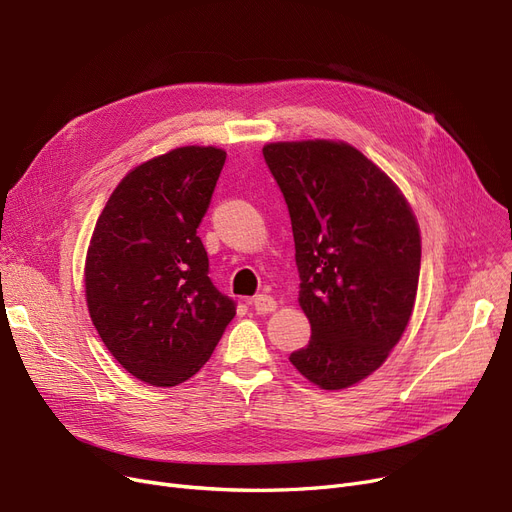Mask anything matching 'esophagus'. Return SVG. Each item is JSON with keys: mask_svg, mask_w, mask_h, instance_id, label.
Listing matches in <instances>:
<instances>
[{"mask_svg": "<svg viewBox=\"0 0 512 512\" xmlns=\"http://www.w3.org/2000/svg\"><path fill=\"white\" fill-rule=\"evenodd\" d=\"M253 307H255L257 314L265 316V314H272V311H276L278 303H276V299L270 297V295H257V297L253 299Z\"/></svg>", "mask_w": 512, "mask_h": 512, "instance_id": "obj_1", "label": "esophagus"}]
</instances>
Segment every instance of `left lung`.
Returning a JSON list of instances; mask_svg holds the SVG:
<instances>
[{"label":"left lung","instance_id":"obj_1","mask_svg":"<svg viewBox=\"0 0 512 512\" xmlns=\"http://www.w3.org/2000/svg\"><path fill=\"white\" fill-rule=\"evenodd\" d=\"M295 236L299 305L311 324L291 364L337 391L364 381L402 339L418 274V221L391 177L345 142L263 146Z\"/></svg>","mask_w":512,"mask_h":512}]
</instances>
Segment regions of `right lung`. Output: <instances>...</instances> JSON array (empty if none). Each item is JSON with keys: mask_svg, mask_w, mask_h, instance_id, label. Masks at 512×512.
Listing matches in <instances>:
<instances>
[{"mask_svg": "<svg viewBox=\"0 0 512 512\" xmlns=\"http://www.w3.org/2000/svg\"><path fill=\"white\" fill-rule=\"evenodd\" d=\"M224 163L226 150L182 146L131 169L87 249L85 299L98 335L129 374L154 387L201 370L236 316L196 236Z\"/></svg>", "mask_w": 512, "mask_h": 512, "instance_id": "1", "label": "right lung"}]
</instances>
